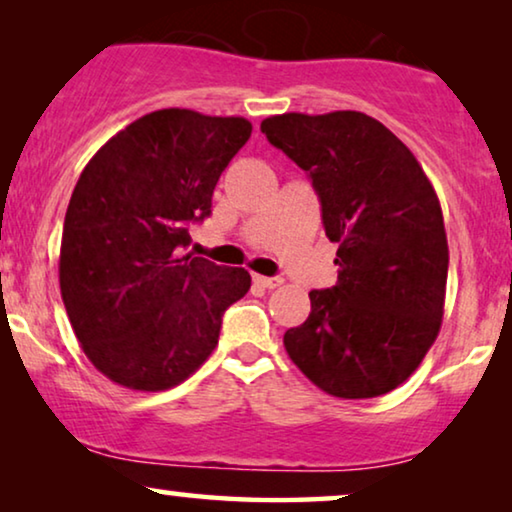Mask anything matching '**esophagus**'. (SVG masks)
I'll use <instances>...</instances> for the list:
<instances>
[{"label": "esophagus", "mask_w": 512, "mask_h": 512, "mask_svg": "<svg viewBox=\"0 0 512 512\" xmlns=\"http://www.w3.org/2000/svg\"><path fill=\"white\" fill-rule=\"evenodd\" d=\"M254 279H256V284L265 286V289H279V286L284 284L282 277H261V275H256Z\"/></svg>", "instance_id": "34e87169"}]
</instances>
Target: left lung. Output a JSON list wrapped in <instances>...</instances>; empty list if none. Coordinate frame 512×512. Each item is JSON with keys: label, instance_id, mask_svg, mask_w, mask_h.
Segmentation results:
<instances>
[{"label": "left lung", "instance_id": "obj_1", "mask_svg": "<svg viewBox=\"0 0 512 512\" xmlns=\"http://www.w3.org/2000/svg\"><path fill=\"white\" fill-rule=\"evenodd\" d=\"M268 142L310 174L338 284L310 291L305 324L284 333L291 361L338 398H375L419 368L443 324L447 235L412 151L361 111L282 114Z\"/></svg>", "mask_w": 512, "mask_h": 512}]
</instances>
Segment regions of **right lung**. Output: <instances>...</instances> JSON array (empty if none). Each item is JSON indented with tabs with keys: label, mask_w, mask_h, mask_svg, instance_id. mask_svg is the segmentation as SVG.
<instances>
[{
	"label": "right lung",
	"mask_w": 512,
	"mask_h": 512,
	"mask_svg": "<svg viewBox=\"0 0 512 512\" xmlns=\"http://www.w3.org/2000/svg\"><path fill=\"white\" fill-rule=\"evenodd\" d=\"M249 137L242 116L158 109L83 167L62 228L60 293L83 354L111 382L177 387L209 359L223 312L249 291L244 268L179 254Z\"/></svg>",
	"instance_id": "1"
}]
</instances>
